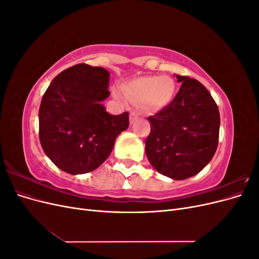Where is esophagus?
Returning a JSON list of instances; mask_svg holds the SVG:
<instances>
[{
    "label": "esophagus",
    "instance_id": "esophagus-1",
    "mask_svg": "<svg viewBox=\"0 0 259 259\" xmlns=\"http://www.w3.org/2000/svg\"><path fill=\"white\" fill-rule=\"evenodd\" d=\"M138 119V113L135 111H132L130 114V121L131 123H134Z\"/></svg>",
    "mask_w": 259,
    "mask_h": 259
}]
</instances>
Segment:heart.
Listing matches in <instances>:
<instances>
[{
    "label": "heart",
    "instance_id": "1",
    "mask_svg": "<svg viewBox=\"0 0 259 259\" xmlns=\"http://www.w3.org/2000/svg\"><path fill=\"white\" fill-rule=\"evenodd\" d=\"M174 92L175 83L168 76H140L123 88L125 96L137 101L146 100L149 106L155 109L167 106L173 99Z\"/></svg>",
    "mask_w": 259,
    "mask_h": 259
}]
</instances>
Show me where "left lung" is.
I'll list each match as a JSON object with an SVG mask.
<instances>
[{
	"label": "left lung",
	"instance_id": "left-lung-1",
	"mask_svg": "<svg viewBox=\"0 0 259 259\" xmlns=\"http://www.w3.org/2000/svg\"><path fill=\"white\" fill-rule=\"evenodd\" d=\"M176 77L182 86L174 99L148 117L146 154L160 174L182 180L200 173L214 156L221 116L204 85L189 76Z\"/></svg>",
	"mask_w": 259,
	"mask_h": 259
}]
</instances>
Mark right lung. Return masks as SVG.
Masks as SVG:
<instances>
[{
	"label": "right lung",
	"instance_id": "1",
	"mask_svg": "<svg viewBox=\"0 0 259 259\" xmlns=\"http://www.w3.org/2000/svg\"><path fill=\"white\" fill-rule=\"evenodd\" d=\"M109 75L101 67L79 64L55 76L44 93L38 137L45 154L66 173L96 169L128 127V112L111 115L101 105L110 95Z\"/></svg>",
	"mask_w": 259,
	"mask_h": 259
}]
</instances>
